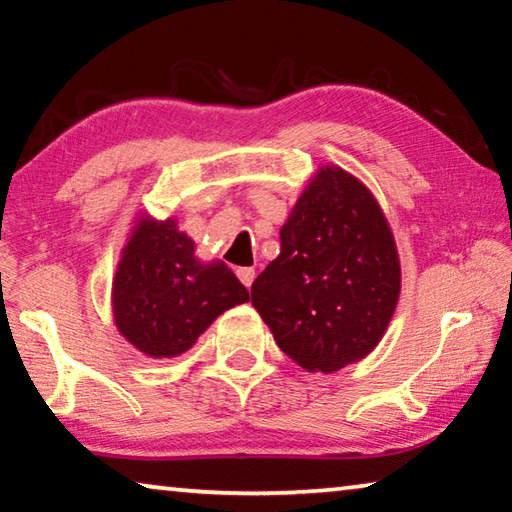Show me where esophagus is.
<instances>
[{
    "label": "esophagus",
    "instance_id": "1",
    "mask_svg": "<svg viewBox=\"0 0 512 512\" xmlns=\"http://www.w3.org/2000/svg\"><path fill=\"white\" fill-rule=\"evenodd\" d=\"M237 275H239V280L244 282V287L250 289V284H253V280H255V268H250V266L237 268Z\"/></svg>",
    "mask_w": 512,
    "mask_h": 512
}]
</instances>
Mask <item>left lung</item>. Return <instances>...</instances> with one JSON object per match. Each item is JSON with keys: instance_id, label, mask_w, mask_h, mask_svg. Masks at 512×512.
<instances>
[{"instance_id": "left-lung-1", "label": "left lung", "mask_w": 512, "mask_h": 512, "mask_svg": "<svg viewBox=\"0 0 512 512\" xmlns=\"http://www.w3.org/2000/svg\"><path fill=\"white\" fill-rule=\"evenodd\" d=\"M400 287V257L377 198L332 164L293 205L280 255L250 293L277 348L309 372H336L377 348Z\"/></svg>"}]
</instances>
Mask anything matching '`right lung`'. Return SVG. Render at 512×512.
I'll list each match as a JSON object with an SVG mask.
<instances>
[{
  "mask_svg": "<svg viewBox=\"0 0 512 512\" xmlns=\"http://www.w3.org/2000/svg\"><path fill=\"white\" fill-rule=\"evenodd\" d=\"M248 300L221 259L198 262L194 241L173 219H137L112 280L119 334L153 359L187 352L225 309Z\"/></svg>",
  "mask_w": 512,
  "mask_h": 512,
  "instance_id": "right-lung-1",
  "label": "right lung"
}]
</instances>
